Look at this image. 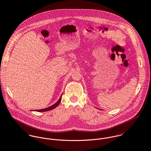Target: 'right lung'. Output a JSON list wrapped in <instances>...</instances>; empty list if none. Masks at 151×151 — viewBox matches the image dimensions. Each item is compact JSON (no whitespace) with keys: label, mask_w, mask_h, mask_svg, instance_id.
Segmentation results:
<instances>
[{"label":"right lung","mask_w":151,"mask_h":151,"mask_svg":"<svg viewBox=\"0 0 151 151\" xmlns=\"http://www.w3.org/2000/svg\"><path fill=\"white\" fill-rule=\"evenodd\" d=\"M62 95H63V94L61 95V96H60L59 99L58 100V101H57V102H56L54 105H52V106H49V107H48V108L43 109H41V110H34V111H41V112H42V111H49V110H52V109L56 108V107L59 105V104H60V101H61V100H62ZM33 111H34V110H33Z\"/></svg>","instance_id":"add662e5"}]
</instances>
